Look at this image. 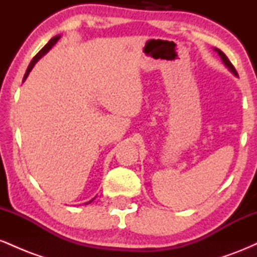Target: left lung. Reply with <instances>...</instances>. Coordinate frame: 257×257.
Here are the masks:
<instances>
[{
  "label": "left lung",
  "mask_w": 257,
  "mask_h": 257,
  "mask_svg": "<svg viewBox=\"0 0 257 257\" xmlns=\"http://www.w3.org/2000/svg\"><path fill=\"white\" fill-rule=\"evenodd\" d=\"M215 51H216V52H217V54H219V55H220V58H221V59H222L223 64H225V65H226V66H227V67H228V69H229V71H231L232 73H234V75H235V76H238V73H237V71H235L234 66H233V65H232V63H231V61H229V60H228V58H227V57H226V55H225V53H223V52H221V51H220V49H217V48H215Z\"/></svg>",
  "instance_id": "1"
}]
</instances>
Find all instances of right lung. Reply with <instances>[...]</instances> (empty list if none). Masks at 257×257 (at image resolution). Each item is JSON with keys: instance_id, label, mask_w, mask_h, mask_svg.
I'll list each match as a JSON object with an SVG mask.
<instances>
[{"instance_id": "add662e5", "label": "right lung", "mask_w": 257, "mask_h": 257, "mask_svg": "<svg viewBox=\"0 0 257 257\" xmlns=\"http://www.w3.org/2000/svg\"><path fill=\"white\" fill-rule=\"evenodd\" d=\"M59 38H60V36H55V37H53V38H52V40H51V41H49V42H48V43H47V44H46V46H44V47H43V48H42V49H41V51H40V52H38L36 55H35V57H34V59H32V60H31V63H30V65H29V66H28V70H26V72H25V75H24V79H23V82H24V81H25V79H26V77H28V76H29V73H30V71H31V70H32V67H34V66H35V64H36V63H37V61H38V60H40V59H41V58H42V57H43V55H44V54H46V53H47V52H48V51H49V49H51V48H52V47H53V46H54V44L58 42V41H59ZM93 200H94V198H93V199H91V200H89V202H88V203H87V204H89V203H91V202H93Z\"/></svg>"}]
</instances>
